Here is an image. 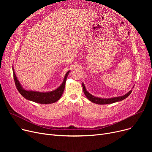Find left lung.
I'll return each mask as SVG.
<instances>
[{"label": "left lung", "instance_id": "left-lung-1", "mask_svg": "<svg viewBox=\"0 0 152 152\" xmlns=\"http://www.w3.org/2000/svg\"><path fill=\"white\" fill-rule=\"evenodd\" d=\"M133 88V87H132ZM83 89L84 93L85 94L87 98L92 103H95L96 104L99 105H105V104H110V103H113L115 102H118L119 101H122L123 100L127 98L132 92V91H129L128 92L126 93L125 95H122L120 97H112V98H108V99H102L100 97H97L94 96L93 95L91 94L88 91H87L86 87L84 86V84L83 83Z\"/></svg>", "mask_w": 152, "mask_h": 152}]
</instances>
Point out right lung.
I'll return each instance as SVG.
<instances>
[{
  "mask_svg": "<svg viewBox=\"0 0 152 152\" xmlns=\"http://www.w3.org/2000/svg\"><path fill=\"white\" fill-rule=\"evenodd\" d=\"M12 69L15 83L20 94L23 97H25L26 99L29 101L41 103V104H50V103H53L58 101L61 98L63 91L65 90L66 78L70 72V71H68L65 74L63 79V81L58 88L50 92H39L34 91H28L23 89V87L18 81L17 75L15 74L13 66Z\"/></svg>",
  "mask_w": 152,
  "mask_h": 152,
  "instance_id": "right-lung-1",
  "label": "right lung"
}]
</instances>
